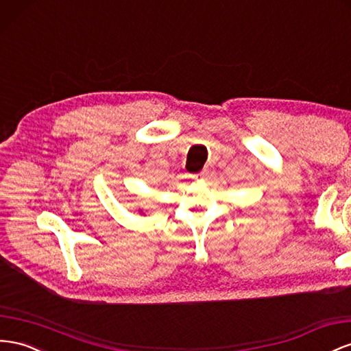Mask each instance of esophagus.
I'll return each mask as SVG.
<instances>
[{
  "mask_svg": "<svg viewBox=\"0 0 351 351\" xmlns=\"http://www.w3.org/2000/svg\"><path fill=\"white\" fill-rule=\"evenodd\" d=\"M205 174H206V171H201V173H197V174H193L192 178L193 180H202L205 177Z\"/></svg>",
  "mask_w": 351,
  "mask_h": 351,
  "instance_id": "obj_1",
  "label": "esophagus"
}]
</instances>
